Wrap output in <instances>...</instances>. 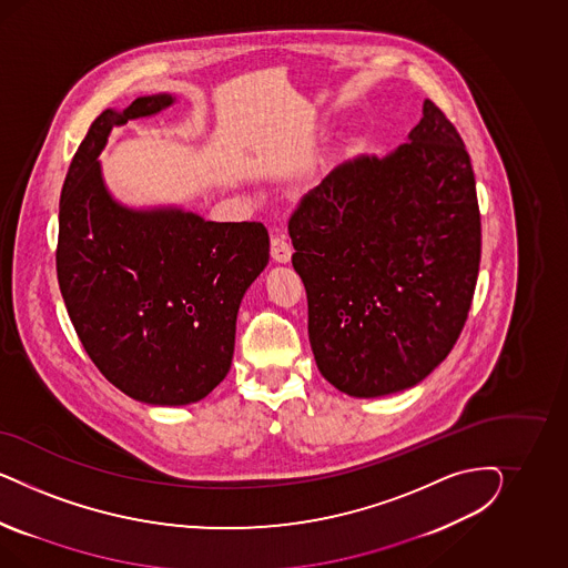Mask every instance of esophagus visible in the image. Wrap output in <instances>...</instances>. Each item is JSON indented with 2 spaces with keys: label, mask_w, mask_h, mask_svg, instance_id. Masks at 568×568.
<instances>
[{
  "label": "esophagus",
  "mask_w": 568,
  "mask_h": 568,
  "mask_svg": "<svg viewBox=\"0 0 568 568\" xmlns=\"http://www.w3.org/2000/svg\"><path fill=\"white\" fill-rule=\"evenodd\" d=\"M292 245H290V241L285 235H275L273 240H271V256L275 262H281V264H287L290 260H292Z\"/></svg>",
  "instance_id": "esophagus-1"
}]
</instances>
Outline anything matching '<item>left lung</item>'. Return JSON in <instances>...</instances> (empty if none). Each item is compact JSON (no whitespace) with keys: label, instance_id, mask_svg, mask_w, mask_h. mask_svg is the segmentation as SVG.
Returning a JSON list of instances; mask_svg holds the SVG:
<instances>
[{"label":"left lung","instance_id":"1","mask_svg":"<svg viewBox=\"0 0 568 568\" xmlns=\"http://www.w3.org/2000/svg\"><path fill=\"white\" fill-rule=\"evenodd\" d=\"M321 375L352 397L410 389L465 327L481 216L465 143L430 102L383 158L342 162L290 219Z\"/></svg>","mask_w":568,"mask_h":568}]
</instances>
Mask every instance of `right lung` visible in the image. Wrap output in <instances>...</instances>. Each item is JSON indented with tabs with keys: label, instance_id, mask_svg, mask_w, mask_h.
I'll list each match as a JSON object with an SVG mask.
<instances>
[{
	"label": "right lung",
	"instance_id": "right-lung-1",
	"mask_svg": "<svg viewBox=\"0 0 568 568\" xmlns=\"http://www.w3.org/2000/svg\"><path fill=\"white\" fill-rule=\"evenodd\" d=\"M171 93L143 95L91 122L60 195L55 268L89 358L150 406L200 402L226 377L247 287L268 264L262 223H212L179 206L131 207L103 181L114 126L154 116Z\"/></svg>",
	"mask_w": 568,
	"mask_h": 568
}]
</instances>
